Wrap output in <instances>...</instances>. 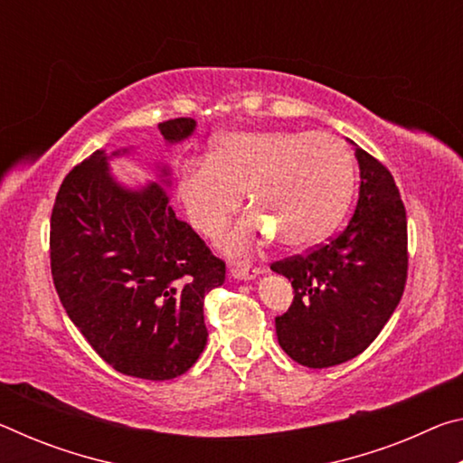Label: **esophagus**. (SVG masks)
Here are the masks:
<instances>
[{
  "mask_svg": "<svg viewBox=\"0 0 463 463\" xmlns=\"http://www.w3.org/2000/svg\"><path fill=\"white\" fill-rule=\"evenodd\" d=\"M261 273L260 268H231V276L234 279H253Z\"/></svg>",
  "mask_w": 463,
  "mask_h": 463,
  "instance_id": "obj_1",
  "label": "esophagus"
}]
</instances>
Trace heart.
Returning <instances> with one entry per match:
<instances>
[{
	"label": "heart",
	"instance_id": "1",
	"mask_svg": "<svg viewBox=\"0 0 463 463\" xmlns=\"http://www.w3.org/2000/svg\"><path fill=\"white\" fill-rule=\"evenodd\" d=\"M354 184V156L335 135L234 130L214 140L206 161L179 167L177 195L194 229L214 239L245 192L250 213L221 245L231 257H247L273 237L288 247L323 239L347 210Z\"/></svg>",
	"mask_w": 463,
	"mask_h": 463
}]
</instances>
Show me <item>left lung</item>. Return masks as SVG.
Here are the masks:
<instances>
[{"mask_svg": "<svg viewBox=\"0 0 463 463\" xmlns=\"http://www.w3.org/2000/svg\"><path fill=\"white\" fill-rule=\"evenodd\" d=\"M355 156L362 185L349 224L307 255L271 265L294 288L292 307L276 318L279 347L312 370L364 354L406 284V210L394 177L364 148Z\"/></svg>", "mask_w": 463, "mask_h": 463, "instance_id": "8db88e82", "label": "left lung"}]
</instances>
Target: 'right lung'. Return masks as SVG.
<instances>
[{"instance_id":"add662e5","label":"right lung","mask_w":463,"mask_h":463,"mask_svg":"<svg viewBox=\"0 0 463 463\" xmlns=\"http://www.w3.org/2000/svg\"><path fill=\"white\" fill-rule=\"evenodd\" d=\"M167 145L195 120L159 124ZM128 148L109 156L127 155ZM106 151L69 171L51 216V271L62 308L116 372L174 380L206 347L203 298L224 281V261L169 206V169L130 190L109 174Z\"/></svg>"}]
</instances>
